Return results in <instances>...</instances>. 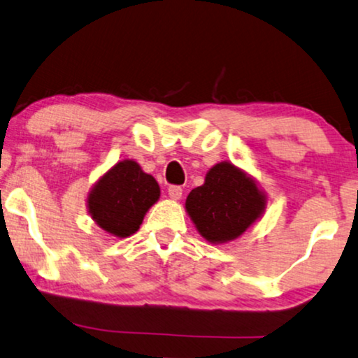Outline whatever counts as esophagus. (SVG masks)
Segmentation results:
<instances>
[{"mask_svg": "<svg viewBox=\"0 0 358 358\" xmlns=\"http://www.w3.org/2000/svg\"><path fill=\"white\" fill-rule=\"evenodd\" d=\"M181 194H183V189H181V186H178V185L169 186V196H170V198L180 199Z\"/></svg>", "mask_w": 358, "mask_h": 358, "instance_id": "obj_1", "label": "esophagus"}]
</instances>
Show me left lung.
I'll return each instance as SVG.
<instances>
[{
    "instance_id": "8db88e82",
    "label": "left lung",
    "mask_w": 358,
    "mask_h": 358,
    "mask_svg": "<svg viewBox=\"0 0 358 358\" xmlns=\"http://www.w3.org/2000/svg\"><path fill=\"white\" fill-rule=\"evenodd\" d=\"M264 194L255 181L222 162L206 175L203 186L191 189L186 198V210L196 229L213 243L235 240L263 214Z\"/></svg>"
}]
</instances>
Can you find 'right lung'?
Instances as JSON below:
<instances>
[{
	"label": "right lung",
	"mask_w": 358,
	"mask_h": 358,
	"mask_svg": "<svg viewBox=\"0 0 358 358\" xmlns=\"http://www.w3.org/2000/svg\"><path fill=\"white\" fill-rule=\"evenodd\" d=\"M159 196L160 188L154 177L144 173L133 160H123L90 191L89 213L108 234L129 236L139 229Z\"/></svg>",
	"instance_id": "right-lung-1"
}]
</instances>
